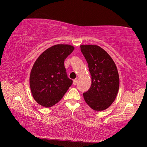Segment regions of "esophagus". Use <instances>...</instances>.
I'll return each mask as SVG.
<instances>
[{
    "label": "esophagus",
    "instance_id": "1",
    "mask_svg": "<svg viewBox=\"0 0 147 147\" xmlns=\"http://www.w3.org/2000/svg\"><path fill=\"white\" fill-rule=\"evenodd\" d=\"M77 83H78V80H74V82H73L74 85V86H76V84H77Z\"/></svg>",
    "mask_w": 147,
    "mask_h": 147
}]
</instances>
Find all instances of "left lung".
<instances>
[{
    "label": "left lung",
    "instance_id": "1",
    "mask_svg": "<svg viewBox=\"0 0 147 147\" xmlns=\"http://www.w3.org/2000/svg\"><path fill=\"white\" fill-rule=\"evenodd\" d=\"M92 76L90 89L83 93L88 105L102 111L111 105L119 89V76L113 59L106 51L95 45H81Z\"/></svg>",
    "mask_w": 147,
    "mask_h": 147
}]
</instances>
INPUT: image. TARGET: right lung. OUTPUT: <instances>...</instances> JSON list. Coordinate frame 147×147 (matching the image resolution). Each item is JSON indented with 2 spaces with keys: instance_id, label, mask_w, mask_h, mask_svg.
<instances>
[{
  "instance_id": "1",
  "label": "right lung",
  "mask_w": 147,
  "mask_h": 147,
  "mask_svg": "<svg viewBox=\"0 0 147 147\" xmlns=\"http://www.w3.org/2000/svg\"><path fill=\"white\" fill-rule=\"evenodd\" d=\"M69 45H55L42 53L34 63L30 87L35 101L49 108L60 101L73 81L67 77L64 61L74 51Z\"/></svg>"
}]
</instances>
